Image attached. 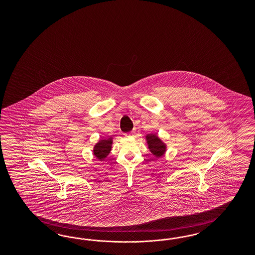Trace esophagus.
Returning <instances> with one entry per match:
<instances>
[{"mask_svg": "<svg viewBox=\"0 0 255 255\" xmlns=\"http://www.w3.org/2000/svg\"><path fill=\"white\" fill-rule=\"evenodd\" d=\"M132 134H134V131H131V132H129V133H125V136L129 137V136H131Z\"/></svg>", "mask_w": 255, "mask_h": 255, "instance_id": "1", "label": "esophagus"}]
</instances>
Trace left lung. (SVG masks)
<instances>
[{"mask_svg": "<svg viewBox=\"0 0 255 255\" xmlns=\"http://www.w3.org/2000/svg\"><path fill=\"white\" fill-rule=\"evenodd\" d=\"M145 138L147 141V147L150 153L156 158L162 157V155L166 152V149H167L166 144L154 132L147 133Z\"/></svg>", "mask_w": 255, "mask_h": 255, "instance_id": "8db88e82", "label": "left lung"}]
</instances>
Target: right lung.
<instances>
[{"label": "right lung", "instance_id": "1", "mask_svg": "<svg viewBox=\"0 0 255 255\" xmlns=\"http://www.w3.org/2000/svg\"><path fill=\"white\" fill-rule=\"evenodd\" d=\"M112 144H113L112 136L108 138L100 139L93 147V156L99 161H104L110 153L112 149Z\"/></svg>", "mask_w": 255, "mask_h": 255}]
</instances>
